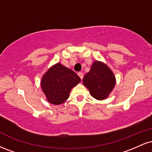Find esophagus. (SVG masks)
I'll return each mask as SVG.
<instances>
[{
	"label": "esophagus",
	"instance_id": "obj_1",
	"mask_svg": "<svg viewBox=\"0 0 152 152\" xmlns=\"http://www.w3.org/2000/svg\"><path fill=\"white\" fill-rule=\"evenodd\" d=\"M78 76H79V77L81 78V79H83V73H82V72H78Z\"/></svg>",
	"mask_w": 152,
	"mask_h": 152
}]
</instances>
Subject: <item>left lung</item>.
Returning a JSON list of instances; mask_svg holds the SVG:
<instances>
[{
    "mask_svg": "<svg viewBox=\"0 0 152 152\" xmlns=\"http://www.w3.org/2000/svg\"><path fill=\"white\" fill-rule=\"evenodd\" d=\"M83 83L94 98L104 100L112 91L116 78L112 71L105 64L96 61L92 64L89 72L83 77Z\"/></svg>",
    "mask_w": 152,
    "mask_h": 152,
    "instance_id": "8db88e82",
    "label": "left lung"
}]
</instances>
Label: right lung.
<instances>
[{
  "mask_svg": "<svg viewBox=\"0 0 152 152\" xmlns=\"http://www.w3.org/2000/svg\"><path fill=\"white\" fill-rule=\"evenodd\" d=\"M80 81L81 78L74 71L58 63L43 75L41 87L48 102L59 105L67 100L71 88Z\"/></svg>",
  "mask_w": 152,
  "mask_h": 152,
  "instance_id": "right-lung-1",
  "label": "right lung"
}]
</instances>
